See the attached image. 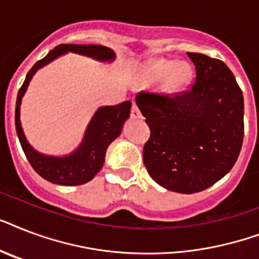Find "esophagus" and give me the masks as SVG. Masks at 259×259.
<instances>
[{
  "instance_id": "obj_1",
  "label": "esophagus",
  "mask_w": 259,
  "mask_h": 259,
  "mask_svg": "<svg viewBox=\"0 0 259 259\" xmlns=\"http://www.w3.org/2000/svg\"><path fill=\"white\" fill-rule=\"evenodd\" d=\"M130 117L132 118H141V111H140V109L137 107V105H136V102H132V110H130Z\"/></svg>"
}]
</instances>
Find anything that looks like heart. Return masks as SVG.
I'll use <instances>...</instances> for the list:
<instances>
[{
  "label": "heart",
  "instance_id": "1",
  "mask_svg": "<svg viewBox=\"0 0 259 259\" xmlns=\"http://www.w3.org/2000/svg\"><path fill=\"white\" fill-rule=\"evenodd\" d=\"M137 80L146 86L162 80V93L173 95L184 91L192 83L193 68L188 63L177 64L173 60L153 59L138 70Z\"/></svg>",
  "mask_w": 259,
  "mask_h": 259
}]
</instances>
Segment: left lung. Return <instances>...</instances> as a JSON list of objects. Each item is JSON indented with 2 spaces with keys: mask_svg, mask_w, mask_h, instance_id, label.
I'll return each mask as SVG.
<instances>
[{
  "mask_svg": "<svg viewBox=\"0 0 259 259\" xmlns=\"http://www.w3.org/2000/svg\"><path fill=\"white\" fill-rule=\"evenodd\" d=\"M196 80L188 91H141L136 98L150 138L144 164L157 184L179 193L213 185L231 170L243 142V95L219 59L188 52Z\"/></svg>",
  "mask_w": 259,
  "mask_h": 259,
  "instance_id": "1",
  "label": "left lung"
}]
</instances>
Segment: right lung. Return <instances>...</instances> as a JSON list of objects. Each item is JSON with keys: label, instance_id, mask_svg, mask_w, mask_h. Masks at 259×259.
I'll use <instances>...</instances> for the list:
<instances>
[{"label": "right lung", "instance_id": "add662e5", "mask_svg": "<svg viewBox=\"0 0 259 259\" xmlns=\"http://www.w3.org/2000/svg\"><path fill=\"white\" fill-rule=\"evenodd\" d=\"M74 52V54L84 55L89 58L97 59L99 62H113L115 54L107 47L87 44H60L47 55L46 58L38 60L26 75L21 89L18 90L17 102H16V130L18 140L22 146L28 161L36 172L46 180L59 185H80L87 181L93 180L95 175L102 169L107 146L121 134L123 122L129 118L132 102H122L115 106H105L99 107L94 114L93 119L87 126L86 133L83 137L82 144L75 152L64 157H54L38 153L26 141L20 122V105L21 99L29 84L30 79L36 74V71L48 63L55 60L59 56Z\"/></svg>", "mask_w": 259, "mask_h": 259}]
</instances>
